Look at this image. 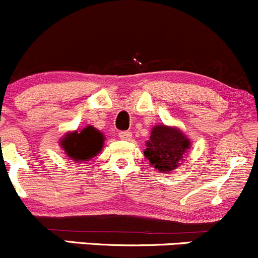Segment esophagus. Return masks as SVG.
<instances>
[{"label":"esophagus","instance_id":"obj_1","mask_svg":"<svg viewBox=\"0 0 258 258\" xmlns=\"http://www.w3.org/2000/svg\"><path fill=\"white\" fill-rule=\"evenodd\" d=\"M118 136H119V139H121V140H124V141H130V140H131V137H132V134L130 131H122V132H119Z\"/></svg>","mask_w":258,"mask_h":258}]
</instances>
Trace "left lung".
<instances>
[{"label": "left lung", "instance_id": "obj_1", "mask_svg": "<svg viewBox=\"0 0 258 258\" xmlns=\"http://www.w3.org/2000/svg\"><path fill=\"white\" fill-rule=\"evenodd\" d=\"M189 147L191 140L182 130L162 123L152 127L144 153L150 161V166L160 172L167 173L179 167Z\"/></svg>", "mask_w": 258, "mask_h": 258}]
</instances>
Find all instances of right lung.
Returning <instances> with one entry per match:
<instances>
[{"mask_svg":"<svg viewBox=\"0 0 258 258\" xmlns=\"http://www.w3.org/2000/svg\"><path fill=\"white\" fill-rule=\"evenodd\" d=\"M105 145V135L93 126L70 131L59 140L64 155L75 162L90 161L101 152Z\"/></svg>","mask_w":258,"mask_h":258,"instance_id":"obj_1","label":"right lung"}]
</instances>
